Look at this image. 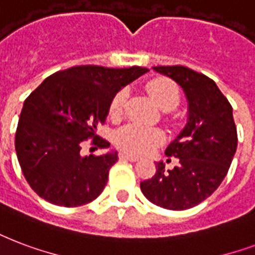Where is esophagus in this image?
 I'll use <instances>...</instances> for the list:
<instances>
[{"instance_id": "esophagus-1", "label": "esophagus", "mask_w": 255, "mask_h": 255, "mask_svg": "<svg viewBox=\"0 0 255 255\" xmlns=\"http://www.w3.org/2000/svg\"><path fill=\"white\" fill-rule=\"evenodd\" d=\"M120 159H124V160H129V162H137L139 158L136 156H132V155H128V153H120Z\"/></svg>"}]
</instances>
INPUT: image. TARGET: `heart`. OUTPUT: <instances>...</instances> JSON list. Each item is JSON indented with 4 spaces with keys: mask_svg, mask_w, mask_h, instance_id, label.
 Returning <instances> with one entry per match:
<instances>
[{
    "mask_svg": "<svg viewBox=\"0 0 255 255\" xmlns=\"http://www.w3.org/2000/svg\"><path fill=\"white\" fill-rule=\"evenodd\" d=\"M145 89L156 106L162 110H174L180 102V89L176 83L166 77H156L149 80ZM127 103V91L120 89L111 99L108 115L112 120H119L124 114ZM164 135L162 131L155 128H147L139 124L124 126L115 133V144L123 152L131 155H145L151 152L155 147L162 144Z\"/></svg>",
    "mask_w": 255,
    "mask_h": 255,
    "instance_id": "heart-1",
    "label": "heart"
}]
</instances>
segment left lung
<instances>
[{"label":"left lung","mask_w":255,"mask_h":255,"mask_svg":"<svg viewBox=\"0 0 255 255\" xmlns=\"http://www.w3.org/2000/svg\"><path fill=\"white\" fill-rule=\"evenodd\" d=\"M184 89L188 100V123L166 149L179 158V166L156 172L140 183L144 197L167 210H187L213 194L222 183L238 143L233 108L217 84L203 73L183 65L153 67Z\"/></svg>","instance_id":"1"}]
</instances>
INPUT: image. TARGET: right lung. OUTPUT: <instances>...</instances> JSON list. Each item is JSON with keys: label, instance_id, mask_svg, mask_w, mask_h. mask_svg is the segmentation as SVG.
I'll use <instances>...</instances> for the list:
<instances>
[{"label": "right lung", "instance_id": "add662e5", "mask_svg": "<svg viewBox=\"0 0 255 255\" xmlns=\"http://www.w3.org/2000/svg\"><path fill=\"white\" fill-rule=\"evenodd\" d=\"M147 68L77 65L46 77L24 102L15 131L17 159L33 191L52 205L77 207L104 190L116 153L81 156L85 140L99 148L111 99Z\"/></svg>", "mask_w": 255, "mask_h": 255}]
</instances>
